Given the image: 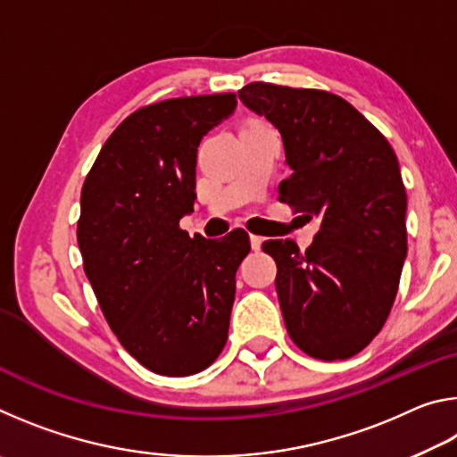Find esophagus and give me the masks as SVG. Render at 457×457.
I'll return each instance as SVG.
<instances>
[{
  "label": "esophagus",
  "mask_w": 457,
  "mask_h": 457,
  "mask_svg": "<svg viewBox=\"0 0 457 457\" xmlns=\"http://www.w3.org/2000/svg\"><path fill=\"white\" fill-rule=\"evenodd\" d=\"M262 242H264V237H260V236H250V244H252V250L253 252H258L260 247H262Z\"/></svg>",
  "instance_id": "esophagus-1"
}]
</instances>
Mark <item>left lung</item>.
Listing matches in <instances>:
<instances>
[{"mask_svg": "<svg viewBox=\"0 0 457 457\" xmlns=\"http://www.w3.org/2000/svg\"><path fill=\"white\" fill-rule=\"evenodd\" d=\"M282 137L292 169L280 201L319 218L312 245L268 239L290 338L322 361L349 359L383 328L407 256V195L386 138L345 98L252 82L237 92Z\"/></svg>", "mask_w": 457, "mask_h": 457, "instance_id": "obj_1", "label": "left lung"}]
</instances>
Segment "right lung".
Masks as SVG:
<instances>
[{"instance_id": "right-lung-1", "label": "right lung", "mask_w": 457, "mask_h": 457, "mask_svg": "<svg viewBox=\"0 0 457 457\" xmlns=\"http://www.w3.org/2000/svg\"><path fill=\"white\" fill-rule=\"evenodd\" d=\"M236 95L138 108L108 137L80 195L79 247L106 322L153 373L187 377L228 340L237 266L250 237L179 228L195 201L197 146L236 111Z\"/></svg>"}]
</instances>
